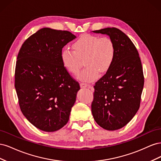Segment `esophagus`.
Instances as JSON below:
<instances>
[{"mask_svg": "<svg viewBox=\"0 0 161 161\" xmlns=\"http://www.w3.org/2000/svg\"><path fill=\"white\" fill-rule=\"evenodd\" d=\"M80 87H82V88H85V87L89 86V85L88 84L85 83V82H80Z\"/></svg>", "mask_w": 161, "mask_h": 161, "instance_id": "1", "label": "esophagus"}]
</instances>
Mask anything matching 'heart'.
<instances>
[{
  "label": "heart",
  "instance_id": "heart-1",
  "mask_svg": "<svg viewBox=\"0 0 161 161\" xmlns=\"http://www.w3.org/2000/svg\"><path fill=\"white\" fill-rule=\"evenodd\" d=\"M74 50L63 48L61 59L63 64L73 74L79 71L85 58L86 66L77 75L78 79L91 82L95 80L99 72L108 71L112 65L115 56L113 40L109 37H99L85 34L73 43Z\"/></svg>",
  "mask_w": 161,
  "mask_h": 161
}]
</instances>
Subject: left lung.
<instances>
[{
	"label": "left lung",
	"instance_id": "left-lung-1",
	"mask_svg": "<svg viewBox=\"0 0 161 161\" xmlns=\"http://www.w3.org/2000/svg\"><path fill=\"white\" fill-rule=\"evenodd\" d=\"M92 32L109 36L115 56L109 69L94 85L92 114L101 128L116 130L130 122L140 108L144 83L142 63L132 42L119 29Z\"/></svg>",
	"mask_w": 161,
	"mask_h": 161
}]
</instances>
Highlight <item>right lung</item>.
<instances>
[{
  "mask_svg": "<svg viewBox=\"0 0 161 161\" xmlns=\"http://www.w3.org/2000/svg\"><path fill=\"white\" fill-rule=\"evenodd\" d=\"M76 37L42 28L24 42L17 56L14 87L23 114L35 127L55 131L69 119L79 83L61 59L62 48Z\"/></svg>",
  "mask_w": 161,
  "mask_h": 161,
  "instance_id": "add662e5",
  "label": "right lung"
}]
</instances>
